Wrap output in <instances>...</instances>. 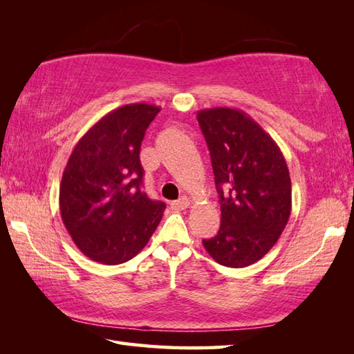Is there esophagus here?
Wrapping results in <instances>:
<instances>
[{
  "instance_id": "1",
  "label": "esophagus",
  "mask_w": 354,
  "mask_h": 354,
  "mask_svg": "<svg viewBox=\"0 0 354 354\" xmlns=\"http://www.w3.org/2000/svg\"><path fill=\"white\" fill-rule=\"evenodd\" d=\"M189 205H190V201H189V198H187V196L179 198L178 201H173L171 204H170V207H171L173 209H178V212H181V209L189 208Z\"/></svg>"
}]
</instances>
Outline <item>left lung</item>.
Masks as SVG:
<instances>
[{
    "mask_svg": "<svg viewBox=\"0 0 354 354\" xmlns=\"http://www.w3.org/2000/svg\"><path fill=\"white\" fill-rule=\"evenodd\" d=\"M221 202V228L204 248L219 265L245 268L269 252L292 209L289 169L263 127L231 108L198 112Z\"/></svg>",
    "mask_w": 354,
    "mask_h": 354,
    "instance_id": "left-lung-1",
    "label": "left lung"
}]
</instances>
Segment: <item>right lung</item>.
Here are the masks:
<instances>
[{
	"label": "right lung",
	"instance_id": "add662e5",
	"mask_svg": "<svg viewBox=\"0 0 354 354\" xmlns=\"http://www.w3.org/2000/svg\"><path fill=\"white\" fill-rule=\"evenodd\" d=\"M161 108L131 103L102 117L66 162L59 207L73 242L88 259L120 265L152 237L165 209L141 190L140 147Z\"/></svg>",
	"mask_w": 354,
	"mask_h": 354
}]
</instances>
